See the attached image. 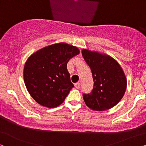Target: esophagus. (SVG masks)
<instances>
[{
    "label": "esophagus",
    "mask_w": 146,
    "mask_h": 146,
    "mask_svg": "<svg viewBox=\"0 0 146 146\" xmlns=\"http://www.w3.org/2000/svg\"><path fill=\"white\" fill-rule=\"evenodd\" d=\"M75 88H76V89H79V88H80V87H81L80 83L77 82L76 83H75Z\"/></svg>",
    "instance_id": "esophagus-1"
}]
</instances>
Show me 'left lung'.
<instances>
[{
    "instance_id": "8db88e82",
    "label": "left lung",
    "mask_w": 146,
    "mask_h": 146,
    "mask_svg": "<svg viewBox=\"0 0 146 146\" xmlns=\"http://www.w3.org/2000/svg\"><path fill=\"white\" fill-rule=\"evenodd\" d=\"M82 55L89 66L94 81L90 93L83 97L87 107L105 111L120 102L127 87V79L119 64L110 56L83 49Z\"/></svg>"
}]
</instances>
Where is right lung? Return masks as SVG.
<instances>
[{"label": "right lung", "mask_w": 146, "mask_h": 146, "mask_svg": "<svg viewBox=\"0 0 146 146\" xmlns=\"http://www.w3.org/2000/svg\"><path fill=\"white\" fill-rule=\"evenodd\" d=\"M79 53L76 46L61 42L42 48L27 59L24 81L29 93L38 104L53 108L64 102L74 87L67 64Z\"/></svg>", "instance_id": "obj_1"}]
</instances>
